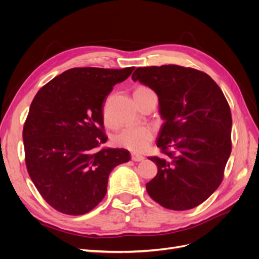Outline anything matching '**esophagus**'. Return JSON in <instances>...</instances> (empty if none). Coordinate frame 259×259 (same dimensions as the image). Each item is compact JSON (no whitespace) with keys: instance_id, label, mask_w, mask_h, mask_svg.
Instances as JSON below:
<instances>
[{"instance_id":"esophagus-1","label":"esophagus","mask_w":259,"mask_h":259,"mask_svg":"<svg viewBox=\"0 0 259 259\" xmlns=\"http://www.w3.org/2000/svg\"><path fill=\"white\" fill-rule=\"evenodd\" d=\"M132 160L134 162H140V161H144L145 158L143 155L137 154V153H132Z\"/></svg>"}]
</instances>
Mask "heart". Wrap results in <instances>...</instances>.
I'll return each instance as SVG.
<instances>
[{"instance_id": "heart-1", "label": "heart", "mask_w": 259, "mask_h": 259, "mask_svg": "<svg viewBox=\"0 0 259 259\" xmlns=\"http://www.w3.org/2000/svg\"><path fill=\"white\" fill-rule=\"evenodd\" d=\"M137 91L148 92L151 91L148 88H139ZM154 132L151 126L148 125H131L123 128L114 138V143L122 148H126L128 150L140 152L151 143L153 139Z\"/></svg>"}]
</instances>
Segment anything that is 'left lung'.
I'll return each instance as SVG.
<instances>
[{
	"mask_svg": "<svg viewBox=\"0 0 259 259\" xmlns=\"http://www.w3.org/2000/svg\"><path fill=\"white\" fill-rule=\"evenodd\" d=\"M132 79L155 92L164 120L156 146L166 158H149L158 174L146 184L148 194L173 210L200 205L222 184L231 153L224 93L208 74L176 65L137 68Z\"/></svg>",
	"mask_w": 259,
	"mask_h": 259,
	"instance_id": "left-lung-1",
	"label": "left lung"
}]
</instances>
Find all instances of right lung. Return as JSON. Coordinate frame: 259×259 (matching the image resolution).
Returning <instances> with one entry per match:
<instances>
[{
	"label": "right lung",
	"instance_id": "add662e5",
	"mask_svg": "<svg viewBox=\"0 0 259 259\" xmlns=\"http://www.w3.org/2000/svg\"><path fill=\"white\" fill-rule=\"evenodd\" d=\"M134 67L72 68L36 93L23 126L26 165L42 198L67 215L99 204L111 170L131 160L127 150L100 148L104 100Z\"/></svg>",
	"mask_w": 259,
	"mask_h": 259
}]
</instances>
